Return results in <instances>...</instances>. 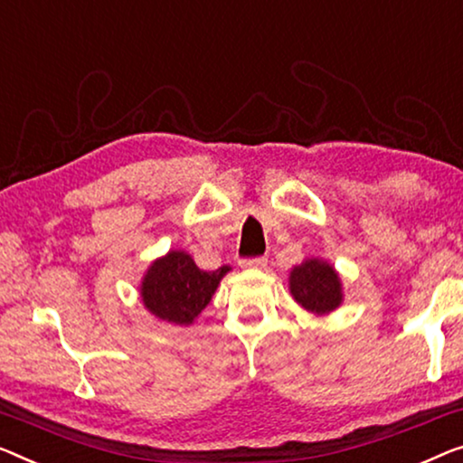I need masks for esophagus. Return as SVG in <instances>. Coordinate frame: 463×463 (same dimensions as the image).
<instances>
[{"mask_svg":"<svg viewBox=\"0 0 463 463\" xmlns=\"http://www.w3.org/2000/svg\"><path fill=\"white\" fill-rule=\"evenodd\" d=\"M268 260L266 258H245L241 260V268H245V270H260V268H266Z\"/></svg>","mask_w":463,"mask_h":463,"instance_id":"obj_1","label":"esophagus"}]
</instances>
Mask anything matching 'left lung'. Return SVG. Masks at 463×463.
I'll list each match as a JSON object with an SVG mask.
<instances>
[{"mask_svg": "<svg viewBox=\"0 0 463 463\" xmlns=\"http://www.w3.org/2000/svg\"><path fill=\"white\" fill-rule=\"evenodd\" d=\"M293 299L314 314H328L341 306L343 287L339 274L328 261L312 258L295 266L288 274Z\"/></svg>", "mask_w": 463, "mask_h": 463, "instance_id": "1", "label": "left lung"}]
</instances>
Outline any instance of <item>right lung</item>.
<instances>
[{"label":"right lung","instance_id":"add662e5","mask_svg":"<svg viewBox=\"0 0 463 463\" xmlns=\"http://www.w3.org/2000/svg\"><path fill=\"white\" fill-rule=\"evenodd\" d=\"M229 270V266H222L205 272L189 253L170 251L147 268L141 282V299L156 318L187 326L212 301Z\"/></svg>","mask_w":463,"mask_h":463}]
</instances>
